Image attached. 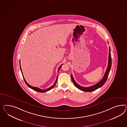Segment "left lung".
Instances as JSON below:
<instances>
[{
    "instance_id": "8db88e82",
    "label": "left lung",
    "mask_w": 127,
    "mask_h": 127,
    "mask_svg": "<svg viewBox=\"0 0 127 127\" xmlns=\"http://www.w3.org/2000/svg\"><path fill=\"white\" fill-rule=\"evenodd\" d=\"M111 63L112 62H111V53H110V48L109 47V60H108V67L107 68L106 71L104 74V75L101 81H100L99 82L96 83L95 85L93 86H91L90 87H83L81 86H79V84H78L76 82L75 80L72 77V75L71 74V78H72V82L76 87L79 88V89L86 92H91L97 89L98 88L102 86L105 84V83L106 82L110 72V70L111 67Z\"/></svg>"
}]
</instances>
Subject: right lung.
<instances>
[{
  "label": "right lung",
  "instance_id": "1",
  "mask_svg": "<svg viewBox=\"0 0 127 127\" xmlns=\"http://www.w3.org/2000/svg\"><path fill=\"white\" fill-rule=\"evenodd\" d=\"M19 63H20V67L21 71V72H22V75H23V78H24V81H25V82L26 83V84L29 87H30V88H31V89H32V90H34L35 91H36V92H39V93H45V92H48V91H49V90H50L52 89L54 86H55V84H56V83L57 82V79H58V76L57 77V78H56V80H55V84L53 85V86H51V87H50L49 88H48V89H46L45 90H42L41 89H40V88H38V87H33V86H31V85H30L29 84H28V83L26 82V81L25 80V79H24V76H23V72H22V69H21V67L20 65V62H19ZM63 64H62L60 66V67H59L58 69V72L60 70V68H61V67H62V65Z\"/></svg>",
  "mask_w": 127,
  "mask_h": 127
}]
</instances>
